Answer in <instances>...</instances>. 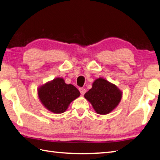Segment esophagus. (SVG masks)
Returning <instances> with one entry per match:
<instances>
[{
	"label": "esophagus",
	"instance_id": "1",
	"mask_svg": "<svg viewBox=\"0 0 160 160\" xmlns=\"http://www.w3.org/2000/svg\"><path fill=\"white\" fill-rule=\"evenodd\" d=\"M79 91L81 95H84V93L86 92V90H85V89L83 88H79Z\"/></svg>",
	"mask_w": 160,
	"mask_h": 160
}]
</instances>
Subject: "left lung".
<instances>
[{"mask_svg":"<svg viewBox=\"0 0 160 160\" xmlns=\"http://www.w3.org/2000/svg\"><path fill=\"white\" fill-rule=\"evenodd\" d=\"M122 93L115 85L102 78L93 83L92 89L85 93L84 97L92 105L97 113H109L119 103Z\"/></svg>","mask_w":160,"mask_h":160,"instance_id":"1","label":"left lung"}]
</instances>
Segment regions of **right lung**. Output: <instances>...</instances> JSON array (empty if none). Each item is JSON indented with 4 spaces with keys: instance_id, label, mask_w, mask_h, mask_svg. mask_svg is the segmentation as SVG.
Wrapping results in <instances>:
<instances>
[{
    "instance_id": "1",
    "label": "right lung",
    "mask_w": 160,
    "mask_h": 160,
    "mask_svg": "<svg viewBox=\"0 0 160 160\" xmlns=\"http://www.w3.org/2000/svg\"><path fill=\"white\" fill-rule=\"evenodd\" d=\"M38 95L49 111L62 113L67 109L72 100L80 96V92L74 85L66 83L63 79L56 78L38 89Z\"/></svg>"
}]
</instances>
